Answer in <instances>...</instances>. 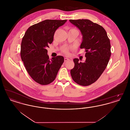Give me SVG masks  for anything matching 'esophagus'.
<instances>
[{
    "instance_id": "esophagus-1",
    "label": "esophagus",
    "mask_w": 130,
    "mask_h": 130,
    "mask_svg": "<svg viewBox=\"0 0 130 130\" xmlns=\"http://www.w3.org/2000/svg\"><path fill=\"white\" fill-rule=\"evenodd\" d=\"M69 60V59L68 58H64V61H65V62L68 61Z\"/></svg>"
}]
</instances>
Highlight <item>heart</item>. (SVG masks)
I'll list each match as a JSON object with an SVG mask.
<instances>
[{
	"instance_id": "heart-1",
	"label": "heart",
	"mask_w": 130,
	"mask_h": 130,
	"mask_svg": "<svg viewBox=\"0 0 130 130\" xmlns=\"http://www.w3.org/2000/svg\"><path fill=\"white\" fill-rule=\"evenodd\" d=\"M73 49V48H72V47L65 48L63 49V52H64V53H65V54H68V53H69V51L70 49Z\"/></svg>"
}]
</instances>
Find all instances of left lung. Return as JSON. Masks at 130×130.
<instances>
[{
    "label": "left lung",
    "instance_id": "8db88e82",
    "mask_svg": "<svg viewBox=\"0 0 130 130\" xmlns=\"http://www.w3.org/2000/svg\"><path fill=\"white\" fill-rule=\"evenodd\" d=\"M69 21L80 30L83 36L80 49L86 52L85 62L74 59V67L71 70V74L77 84L89 86L99 78L107 67L111 55L110 39L103 27L90 20Z\"/></svg>",
    "mask_w": 130,
    "mask_h": 130
}]
</instances>
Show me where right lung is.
I'll return each mask as SVG.
<instances>
[{"label": "right lung", "instance_id": "obj_1", "mask_svg": "<svg viewBox=\"0 0 130 130\" xmlns=\"http://www.w3.org/2000/svg\"><path fill=\"white\" fill-rule=\"evenodd\" d=\"M66 21V19L43 20L30 26L22 38V61L32 79L39 84L46 85L54 81L64 62L62 56L50 59L46 48L53 42L56 30Z\"/></svg>", "mask_w": 130, "mask_h": 130}]
</instances>
